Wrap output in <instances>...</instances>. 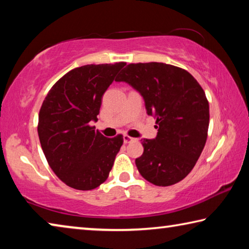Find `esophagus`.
I'll list each match as a JSON object with an SVG mask.
<instances>
[{
    "mask_svg": "<svg viewBox=\"0 0 249 249\" xmlns=\"http://www.w3.org/2000/svg\"><path fill=\"white\" fill-rule=\"evenodd\" d=\"M123 141H124V142L125 144H128V142H130L132 141H134V138L133 137H130V136H128V135H124L123 136Z\"/></svg>",
    "mask_w": 249,
    "mask_h": 249,
    "instance_id": "esophagus-1",
    "label": "esophagus"
}]
</instances>
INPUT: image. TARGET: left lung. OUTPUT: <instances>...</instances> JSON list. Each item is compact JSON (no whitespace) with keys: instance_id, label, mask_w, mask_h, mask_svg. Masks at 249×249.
<instances>
[{"instance_id":"8db88e82","label":"left lung","mask_w":249,"mask_h":249,"mask_svg":"<svg viewBox=\"0 0 249 249\" xmlns=\"http://www.w3.org/2000/svg\"><path fill=\"white\" fill-rule=\"evenodd\" d=\"M115 81H124L144 98L147 114L156 117L155 140H142L144 153L135 163L147 181L168 187L184 179L204 148L209 102L199 82L179 67L129 64Z\"/></svg>"}]
</instances>
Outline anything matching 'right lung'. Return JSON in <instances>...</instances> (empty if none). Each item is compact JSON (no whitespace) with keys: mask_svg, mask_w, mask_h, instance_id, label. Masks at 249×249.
<instances>
[{"mask_svg":"<svg viewBox=\"0 0 249 249\" xmlns=\"http://www.w3.org/2000/svg\"><path fill=\"white\" fill-rule=\"evenodd\" d=\"M125 62L87 65L53 84L41 105L38 136L48 165L62 182L92 190L107 179L123 136L107 138L91 126L104 92Z\"/></svg>","mask_w":249,"mask_h":249,"instance_id":"1","label":"right lung"}]
</instances>
